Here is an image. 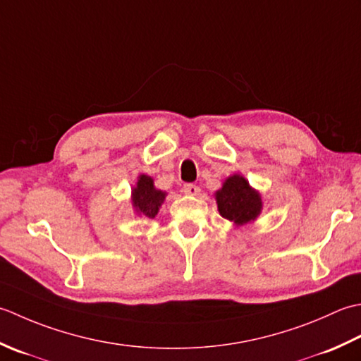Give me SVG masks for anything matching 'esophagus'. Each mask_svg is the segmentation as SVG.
Listing matches in <instances>:
<instances>
[{
  "label": "esophagus",
  "mask_w": 361,
  "mask_h": 361,
  "mask_svg": "<svg viewBox=\"0 0 361 361\" xmlns=\"http://www.w3.org/2000/svg\"><path fill=\"white\" fill-rule=\"evenodd\" d=\"M182 191L188 196H197V195H200L201 188L195 185V183H185V185H183V188H182Z\"/></svg>",
  "instance_id": "34e87169"
}]
</instances>
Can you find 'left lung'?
Listing matches in <instances>:
<instances>
[{
  "label": "left lung",
  "instance_id": "obj_1",
  "mask_svg": "<svg viewBox=\"0 0 361 361\" xmlns=\"http://www.w3.org/2000/svg\"><path fill=\"white\" fill-rule=\"evenodd\" d=\"M216 204L221 216L235 224L252 221L262 210L259 193L249 187L247 180L238 174L231 176L224 182L223 188L216 191Z\"/></svg>",
  "mask_w": 361,
  "mask_h": 361
}]
</instances>
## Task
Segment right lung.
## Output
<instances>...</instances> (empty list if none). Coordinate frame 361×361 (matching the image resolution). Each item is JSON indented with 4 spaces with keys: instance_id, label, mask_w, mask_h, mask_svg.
I'll return each instance as SVG.
<instances>
[{
    "instance_id": "obj_1",
    "label": "right lung",
    "mask_w": 361,
    "mask_h": 361,
    "mask_svg": "<svg viewBox=\"0 0 361 361\" xmlns=\"http://www.w3.org/2000/svg\"><path fill=\"white\" fill-rule=\"evenodd\" d=\"M165 200V193L156 190L149 176L142 174L138 178L137 187L132 190V202L140 216L152 219L157 215L160 204Z\"/></svg>"
}]
</instances>
